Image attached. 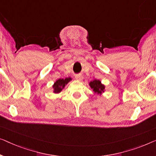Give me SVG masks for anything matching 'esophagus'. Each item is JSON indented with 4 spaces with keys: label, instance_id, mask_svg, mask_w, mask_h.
I'll return each instance as SVG.
<instances>
[{
    "label": "esophagus",
    "instance_id": "esophagus-1",
    "mask_svg": "<svg viewBox=\"0 0 156 156\" xmlns=\"http://www.w3.org/2000/svg\"><path fill=\"white\" fill-rule=\"evenodd\" d=\"M75 78L78 80H81L83 78V77L82 75H76L75 76Z\"/></svg>",
    "mask_w": 156,
    "mask_h": 156
}]
</instances>
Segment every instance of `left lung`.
I'll list each match as a JSON object with an SVG mask.
<instances>
[{
  "mask_svg": "<svg viewBox=\"0 0 156 156\" xmlns=\"http://www.w3.org/2000/svg\"><path fill=\"white\" fill-rule=\"evenodd\" d=\"M89 85L93 89L94 93L98 94V95H101L103 93H105V85L102 84L100 80L95 79V80L90 81L89 83Z\"/></svg>",
  "mask_w": 156,
  "mask_h": 156,
  "instance_id": "8db88e82",
  "label": "left lung"
}]
</instances>
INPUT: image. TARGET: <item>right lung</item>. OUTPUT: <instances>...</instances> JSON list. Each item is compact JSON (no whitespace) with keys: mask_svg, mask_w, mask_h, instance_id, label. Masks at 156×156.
<instances>
[{"mask_svg":"<svg viewBox=\"0 0 156 156\" xmlns=\"http://www.w3.org/2000/svg\"><path fill=\"white\" fill-rule=\"evenodd\" d=\"M72 80L71 78H59L58 80H56V82H54V85H52V87H53L54 93H59L62 91V90L64 88L68 83H69L70 81Z\"/></svg>","mask_w":156,"mask_h":156,"instance_id":"right-lung-1","label":"right lung"}]
</instances>
